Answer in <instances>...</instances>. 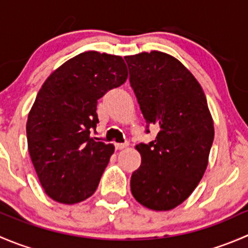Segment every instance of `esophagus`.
Wrapping results in <instances>:
<instances>
[{
	"mask_svg": "<svg viewBox=\"0 0 248 248\" xmlns=\"http://www.w3.org/2000/svg\"><path fill=\"white\" fill-rule=\"evenodd\" d=\"M127 146H128V142H117V144H115V149L116 150H124Z\"/></svg>",
	"mask_w": 248,
	"mask_h": 248,
	"instance_id": "esophagus-1",
	"label": "esophagus"
}]
</instances>
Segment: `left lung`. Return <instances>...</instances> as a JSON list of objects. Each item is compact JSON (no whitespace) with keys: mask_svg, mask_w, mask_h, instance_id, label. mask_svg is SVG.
Wrapping results in <instances>:
<instances>
[{"mask_svg":"<svg viewBox=\"0 0 248 248\" xmlns=\"http://www.w3.org/2000/svg\"><path fill=\"white\" fill-rule=\"evenodd\" d=\"M129 84L149 126L159 132L136 146L141 164L131 177L140 204L167 211L186 201L207 167L214 141V121L197 79L175 57L161 51L124 57Z\"/></svg>","mask_w":248,"mask_h":248,"instance_id":"1","label":"left lung"}]
</instances>
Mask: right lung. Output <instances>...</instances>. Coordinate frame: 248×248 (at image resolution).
I'll use <instances>...</instances> for the list:
<instances>
[{
  "label": "right lung",
  "instance_id": "obj_1",
  "mask_svg": "<svg viewBox=\"0 0 248 248\" xmlns=\"http://www.w3.org/2000/svg\"><path fill=\"white\" fill-rule=\"evenodd\" d=\"M121 56L86 51L64 62L39 90L26 124L31 161L46 193L76 204L97 189L114 145L90 137L97 101L126 81Z\"/></svg>",
  "mask_w": 248,
  "mask_h": 248
}]
</instances>
